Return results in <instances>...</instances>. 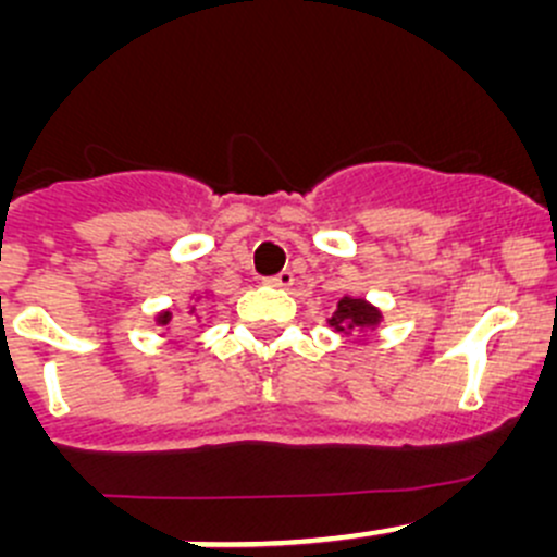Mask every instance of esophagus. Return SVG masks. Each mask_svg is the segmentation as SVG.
<instances>
[{
	"label": "esophagus",
	"mask_w": 557,
	"mask_h": 557,
	"mask_svg": "<svg viewBox=\"0 0 557 557\" xmlns=\"http://www.w3.org/2000/svg\"><path fill=\"white\" fill-rule=\"evenodd\" d=\"M267 285H272V288H290V285H294V274L280 272L274 274V277H269Z\"/></svg>",
	"instance_id": "esophagus-1"
}]
</instances>
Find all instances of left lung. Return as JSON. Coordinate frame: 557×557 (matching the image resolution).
<instances>
[{"instance_id":"8db88e82","label":"left lung","mask_w":557,"mask_h":557,"mask_svg":"<svg viewBox=\"0 0 557 557\" xmlns=\"http://www.w3.org/2000/svg\"><path fill=\"white\" fill-rule=\"evenodd\" d=\"M383 323V312L380 307H374L372 301L361 299V296H342L336 301V310L329 318V325L334 331L345 336H367L369 331H374ZM363 342V339H358Z\"/></svg>"}]
</instances>
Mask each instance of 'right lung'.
Listing matches in <instances>:
<instances>
[{
	"label": "right lung",
	"mask_w": 557,
	"mask_h": 557,
	"mask_svg": "<svg viewBox=\"0 0 557 557\" xmlns=\"http://www.w3.org/2000/svg\"><path fill=\"white\" fill-rule=\"evenodd\" d=\"M212 299V294L207 290V294H190V307H188V314L196 320V323H205V305ZM172 323V310H161L156 314V325H161V329H170Z\"/></svg>",
	"instance_id": "1"
}]
</instances>
